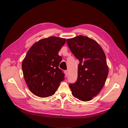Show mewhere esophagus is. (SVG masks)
<instances>
[{
  "label": "esophagus",
  "mask_w": 128,
  "mask_h": 128,
  "mask_svg": "<svg viewBox=\"0 0 128 128\" xmlns=\"http://www.w3.org/2000/svg\"><path fill=\"white\" fill-rule=\"evenodd\" d=\"M64 72L65 74V75L66 76H67V75H68V71L67 70H64Z\"/></svg>",
  "instance_id": "esophagus-1"
}]
</instances>
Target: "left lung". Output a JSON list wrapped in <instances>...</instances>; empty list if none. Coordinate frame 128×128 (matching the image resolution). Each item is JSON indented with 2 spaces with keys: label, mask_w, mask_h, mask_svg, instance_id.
<instances>
[{
  "label": "left lung",
  "mask_w": 128,
  "mask_h": 128,
  "mask_svg": "<svg viewBox=\"0 0 128 128\" xmlns=\"http://www.w3.org/2000/svg\"><path fill=\"white\" fill-rule=\"evenodd\" d=\"M67 43L80 61L76 82L69 84L72 94L81 101H90L99 94L107 79L105 54L97 42L86 36L67 39Z\"/></svg>",
  "instance_id": "left-lung-1"
}]
</instances>
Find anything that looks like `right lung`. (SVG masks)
I'll return each instance as SVG.
<instances>
[{
    "label": "right lung",
    "mask_w": 128,
    "mask_h": 128,
    "mask_svg": "<svg viewBox=\"0 0 128 128\" xmlns=\"http://www.w3.org/2000/svg\"><path fill=\"white\" fill-rule=\"evenodd\" d=\"M66 42L65 38L50 37L34 43L22 63L26 84L30 91L39 97L55 94L64 75L59 65L62 57L58 55Z\"/></svg>",
    "instance_id": "add662e5"
}]
</instances>
